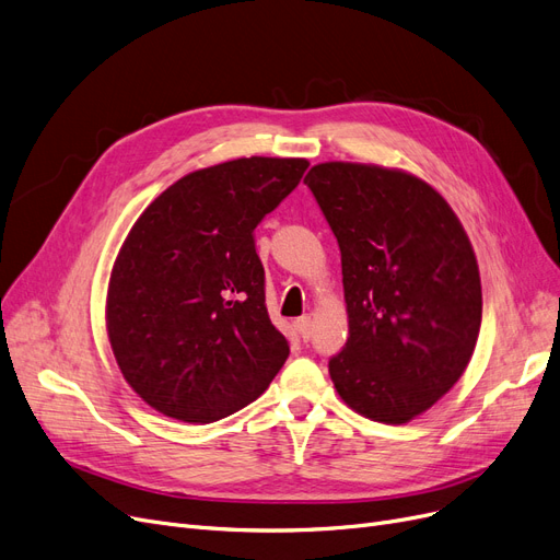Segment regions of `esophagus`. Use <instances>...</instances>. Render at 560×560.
<instances>
[{"label": "esophagus", "mask_w": 560, "mask_h": 560, "mask_svg": "<svg viewBox=\"0 0 560 560\" xmlns=\"http://www.w3.org/2000/svg\"><path fill=\"white\" fill-rule=\"evenodd\" d=\"M295 329H298V335H300L304 341H308V337H312V316L298 318V320H295Z\"/></svg>", "instance_id": "34e87169"}]
</instances>
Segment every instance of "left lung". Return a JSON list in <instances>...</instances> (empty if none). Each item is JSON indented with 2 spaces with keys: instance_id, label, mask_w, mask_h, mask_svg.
I'll use <instances>...</instances> for the list:
<instances>
[{
  "instance_id": "8db88e82",
  "label": "left lung",
  "mask_w": 560,
  "mask_h": 560,
  "mask_svg": "<svg viewBox=\"0 0 560 560\" xmlns=\"http://www.w3.org/2000/svg\"><path fill=\"white\" fill-rule=\"evenodd\" d=\"M304 184L341 248L348 339L329 376L360 416L406 424L447 395L478 341L470 240L445 198L410 173L327 161Z\"/></svg>"
}]
</instances>
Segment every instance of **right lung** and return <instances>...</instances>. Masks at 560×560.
Segmentation results:
<instances>
[{
	"label": "right lung",
	"mask_w": 560,
	"mask_h": 560,
	"mask_svg": "<svg viewBox=\"0 0 560 560\" xmlns=\"http://www.w3.org/2000/svg\"><path fill=\"white\" fill-rule=\"evenodd\" d=\"M306 168V159L252 156L189 173L124 240L108 339L121 376L163 416L217 422L279 374L291 348L267 316L254 231Z\"/></svg>",
	"instance_id": "obj_1"
}]
</instances>
